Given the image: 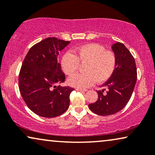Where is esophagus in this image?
Segmentation results:
<instances>
[{
  "label": "esophagus",
  "mask_w": 155,
  "mask_h": 155,
  "mask_svg": "<svg viewBox=\"0 0 155 155\" xmlns=\"http://www.w3.org/2000/svg\"><path fill=\"white\" fill-rule=\"evenodd\" d=\"M75 90H77V91H82V92H86V91H87V90H85V89H82V88H78V87L76 88Z\"/></svg>",
  "instance_id": "1"
}]
</instances>
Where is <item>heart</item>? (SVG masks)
<instances>
[{"label":"heart","instance_id":"b5f03b06","mask_svg":"<svg viewBox=\"0 0 155 155\" xmlns=\"http://www.w3.org/2000/svg\"><path fill=\"white\" fill-rule=\"evenodd\" d=\"M80 63L85 65V73L78 74L70 78V85L78 88H86L97 81L102 83L109 80L117 67V57L113 51L106 50L97 43H89L80 46L73 54L67 53L61 59V67L68 76L77 73Z\"/></svg>","mask_w":155,"mask_h":155}]
</instances>
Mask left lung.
I'll use <instances>...</instances> for the list:
<instances>
[{
  "mask_svg": "<svg viewBox=\"0 0 155 155\" xmlns=\"http://www.w3.org/2000/svg\"><path fill=\"white\" fill-rule=\"evenodd\" d=\"M117 57L115 71L102 85L107 88L98 90V99L89 104L94 113L101 116L113 114L120 112L129 102L137 81V68L133 56L123 43L117 42L112 45Z\"/></svg>",
  "mask_w": 155,
  "mask_h": 155,
  "instance_id": "1",
  "label": "left lung"
}]
</instances>
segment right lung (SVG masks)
<instances>
[{"label": "right lung", "instance_id": "obj_1", "mask_svg": "<svg viewBox=\"0 0 155 155\" xmlns=\"http://www.w3.org/2000/svg\"><path fill=\"white\" fill-rule=\"evenodd\" d=\"M70 43L56 38H45L29 50L22 64L20 92L29 109L41 117H58L69 107L74 88L58 85L65 80L58 56Z\"/></svg>", "mask_w": 155, "mask_h": 155}]
</instances>
